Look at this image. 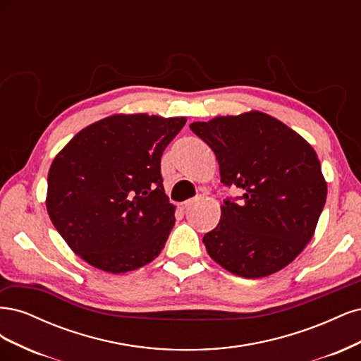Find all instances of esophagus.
<instances>
[{
  "mask_svg": "<svg viewBox=\"0 0 361 361\" xmlns=\"http://www.w3.org/2000/svg\"><path fill=\"white\" fill-rule=\"evenodd\" d=\"M191 203H192V200H185V202H182L180 204H179V207L182 211H185V209H188V207L191 206Z\"/></svg>",
  "mask_w": 361,
  "mask_h": 361,
  "instance_id": "obj_1",
  "label": "esophagus"
}]
</instances>
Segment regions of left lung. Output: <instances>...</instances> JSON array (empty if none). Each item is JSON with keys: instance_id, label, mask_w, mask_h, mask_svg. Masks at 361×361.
<instances>
[{"instance_id": "8db88e82", "label": "left lung", "mask_w": 361, "mask_h": 361, "mask_svg": "<svg viewBox=\"0 0 361 361\" xmlns=\"http://www.w3.org/2000/svg\"><path fill=\"white\" fill-rule=\"evenodd\" d=\"M220 164L221 182L243 190L226 200L214 231L203 236L207 255L244 279L288 267L310 243L326 199L314 149L292 128L251 110L190 125Z\"/></svg>"}]
</instances>
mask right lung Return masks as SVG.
<instances>
[{
	"mask_svg": "<svg viewBox=\"0 0 361 361\" xmlns=\"http://www.w3.org/2000/svg\"><path fill=\"white\" fill-rule=\"evenodd\" d=\"M187 117L113 114L85 126L54 158L47 209L75 255L110 272L158 257L176 206L161 178V157Z\"/></svg>",
	"mask_w": 361,
	"mask_h": 361,
	"instance_id": "right-lung-1",
	"label": "right lung"
}]
</instances>
